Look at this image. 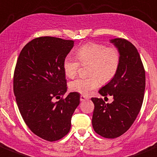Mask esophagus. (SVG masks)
I'll return each mask as SVG.
<instances>
[{"label":"esophagus","mask_w":157,"mask_h":157,"mask_svg":"<svg viewBox=\"0 0 157 157\" xmlns=\"http://www.w3.org/2000/svg\"><path fill=\"white\" fill-rule=\"evenodd\" d=\"M80 101H85V100H89V99L87 98V97H84V96H83V95H81L80 96Z\"/></svg>","instance_id":"obj_1"}]
</instances>
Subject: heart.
Here are the masks:
<instances>
[{
	"instance_id": "obj_1",
	"label": "heart",
	"mask_w": 157,
	"mask_h": 157,
	"mask_svg": "<svg viewBox=\"0 0 157 157\" xmlns=\"http://www.w3.org/2000/svg\"><path fill=\"white\" fill-rule=\"evenodd\" d=\"M76 56L82 65L89 64L88 74L90 77L73 80L70 83V89L83 95H89L91 91L98 87L100 80L103 83L112 80L121 63L119 51L101 44H86L77 50ZM77 59L67 55L63 60V72L69 78H73L77 74L80 66Z\"/></svg>"
}]
</instances>
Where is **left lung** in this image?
I'll use <instances>...</instances> for the list:
<instances>
[{
	"label": "left lung",
	"instance_id": "8db88e82",
	"mask_svg": "<svg viewBox=\"0 0 157 157\" xmlns=\"http://www.w3.org/2000/svg\"><path fill=\"white\" fill-rule=\"evenodd\" d=\"M121 54V63L113 78L99 90L113 101L105 103L93 97L94 103L92 125L101 136L113 139L124 134L136 120L144 101L146 86L145 70L140 56L133 44L122 38L109 40Z\"/></svg>",
	"mask_w": 157,
	"mask_h": 157
}]
</instances>
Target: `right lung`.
<instances>
[{"label":"right lung","instance_id":"right-lung-1","mask_svg":"<svg viewBox=\"0 0 157 157\" xmlns=\"http://www.w3.org/2000/svg\"><path fill=\"white\" fill-rule=\"evenodd\" d=\"M74 41L40 36L20 53L13 74V93L24 122L39 137L56 141L69 133L71 117L80 104V94L67 92L63 62Z\"/></svg>","mask_w":157,"mask_h":157}]
</instances>
